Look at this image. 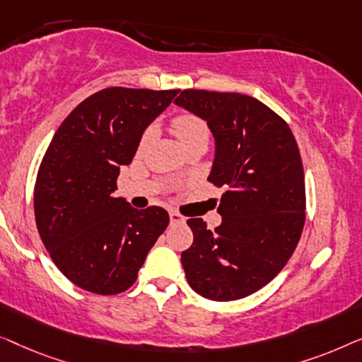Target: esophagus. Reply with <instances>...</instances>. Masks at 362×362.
<instances>
[{
    "instance_id": "1",
    "label": "esophagus",
    "mask_w": 362,
    "mask_h": 362,
    "mask_svg": "<svg viewBox=\"0 0 362 362\" xmlns=\"http://www.w3.org/2000/svg\"><path fill=\"white\" fill-rule=\"evenodd\" d=\"M169 216H170V225H182V223H185V218L177 211H170Z\"/></svg>"
}]
</instances>
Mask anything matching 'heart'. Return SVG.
<instances>
[{
    "label": "heart",
    "mask_w": 362,
    "mask_h": 362,
    "mask_svg": "<svg viewBox=\"0 0 362 362\" xmlns=\"http://www.w3.org/2000/svg\"><path fill=\"white\" fill-rule=\"evenodd\" d=\"M172 129H174L180 144H185V142L197 139V137H205V139H208V136H210V129H208L205 121L200 119L195 115H182L179 118H175L174 123H172ZM151 136L152 129H147L141 137L139 146L144 147L147 142H149Z\"/></svg>",
    "instance_id": "b5f03b06"
}]
</instances>
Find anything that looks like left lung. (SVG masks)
<instances>
[{
  "mask_svg": "<svg viewBox=\"0 0 362 362\" xmlns=\"http://www.w3.org/2000/svg\"><path fill=\"white\" fill-rule=\"evenodd\" d=\"M174 103L205 121L215 139L208 180L225 187L221 225L187 220L182 252L190 287L215 302L244 298L282 271L305 223V177L288 124L252 96L183 90Z\"/></svg>",
  "mask_w": 362,
  "mask_h": 362,
  "instance_id": "8db88e82",
  "label": "left lung"
}]
</instances>
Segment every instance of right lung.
Wrapping results in <instances>:
<instances>
[{
    "label": "right lung",
    "instance_id": "obj_1",
    "mask_svg": "<svg viewBox=\"0 0 362 362\" xmlns=\"http://www.w3.org/2000/svg\"><path fill=\"white\" fill-rule=\"evenodd\" d=\"M177 90L111 86L88 96L55 132L34 188L35 225L59 271L80 288L115 295L136 282L169 225L160 206L136 210L115 198L147 126Z\"/></svg>",
    "mask_w": 362,
    "mask_h": 362
}]
</instances>
